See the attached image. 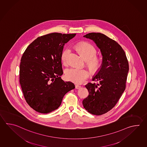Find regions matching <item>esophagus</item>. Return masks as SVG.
<instances>
[{"instance_id":"1","label":"esophagus","mask_w":147,"mask_h":147,"mask_svg":"<svg viewBox=\"0 0 147 147\" xmlns=\"http://www.w3.org/2000/svg\"><path fill=\"white\" fill-rule=\"evenodd\" d=\"M81 87V86H80V85H75V88H76V89H80Z\"/></svg>"}]
</instances>
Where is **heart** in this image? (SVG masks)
Listing matches in <instances>:
<instances>
[{"label":"heart","instance_id":"b5f03b06","mask_svg":"<svg viewBox=\"0 0 147 147\" xmlns=\"http://www.w3.org/2000/svg\"><path fill=\"white\" fill-rule=\"evenodd\" d=\"M76 48L84 59L87 61V64L90 69L93 72H98L101 67V60L96 56V49L93 45L86 42H82L78 44ZM70 53L69 48L63 50L61 54V60L64 64L67 63V59ZM66 78L76 84H81L85 81L90 75L89 72L85 69L71 67L66 69Z\"/></svg>","mask_w":147,"mask_h":147}]
</instances>
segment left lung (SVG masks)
I'll return each mask as SVG.
<instances>
[{
  "label": "left lung",
  "mask_w": 147,
  "mask_h": 147,
  "mask_svg": "<svg viewBox=\"0 0 147 147\" xmlns=\"http://www.w3.org/2000/svg\"><path fill=\"white\" fill-rule=\"evenodd\" d=\"M83 36L95 43L102 59L100 68L92 78L98 83L85 85L89 95L82 102L88 112L100 115L114 107L125 90L129 64L125 51L114 40L95 32Z\"/></svg>",
  "instance_id": "left-lung-1"
}]
</instances>
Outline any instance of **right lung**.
I'll return each mask as SVG.
<instances>
[{
	"mask_svg": "<svg viewBox=\"0 0 147 147\" xmlns=\"http://www.w3.org/2000/svg\"><path fill=\"white\" fill-rule=\"evenodd\" d=\"M75 34L52 33L40 36L27 47L21 59L20 84L28 105L47 114L59 107L63 97L75 85L61 79V54Z\"/></svg>",
	"mask_w": 147,
	"mask_h": 147,
	"instance_id": "obj_1",
	"label": "right lung"
}]
</instances>
